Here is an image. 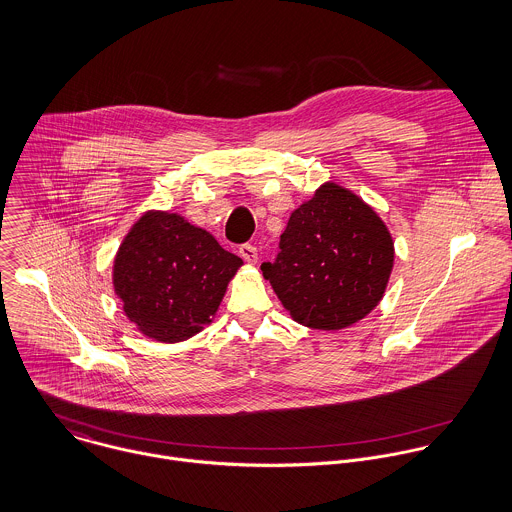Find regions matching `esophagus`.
Segmentation results:
<instances>
[{"label":"esophagus","instance_id":"1","mask_svg":"<svg viewBox=\"0 0 512 512\" xmlns=\"http://www.w3.org/2000/svg\"><path fill=\"white\" fill-rule=\"evenodd\" d=\"M239 255L243 257V261L247 263H257V247L251 245V243H243L239 247Z\"/></svg>","mask_w":512,"mask_h":512}]
</instances>
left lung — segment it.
<instances>
[{"label": "left lung", "mask_w": 512, "mask_h": 512, "mask_svg": "<svg viewBox=\"0 0 512 512\" xmlns=\"http://www.w3.org/2000/svg\"><path fill=\"white\" fill-rule=\"evenodd\" d=\"M279 249L261 265L263 277L297 322L318 330L364 318L382 301L394 267L384 221L336 184L320 186L291 213Z\"/></svg>", "instance_id": "1"}]
</instances>
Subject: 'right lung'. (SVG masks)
<instances>
[{"instance_id":"1","label":"right lung","mask_w":512,"mask_h":512,"mask_svg":"<svg viewBox=\"0 0 512 512\" xmlns=\"http://www.w3.org/2000/svg\"><path fill=\"white\" fill-rule=\"evenodd\" d=\"M243 261L182 215L148 211L114 259V291L138 330L160 342L198 334Z\"/></svg>"}]
</instances>
